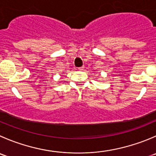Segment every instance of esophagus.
Masks as SVG:
<instances>
[{
  "instance_id": "obj_1",
  "label": "esophagus",
  "mask_w": 156,
  "mask_h": 156,
  "mask_svg": "<svg viewBox=\"0 0 156 156\" xmlns=\"http://www.w3.org/2000/svg\"><path fill=\"white\" fill-rule=\"evenodd\" d=\"M84 66H82V67H80V68H78V70H80V71H81V70H83V69H84Z\"/></svg>"
}]
</instances>
